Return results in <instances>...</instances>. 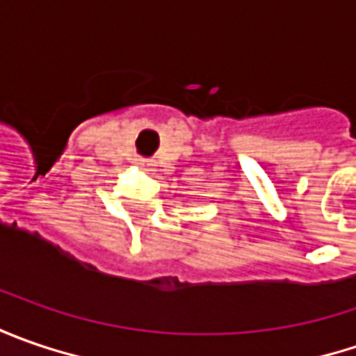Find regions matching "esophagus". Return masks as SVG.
<instances>
[{
	"mask_svg": "<svg viewBox=\"0 0 356 356\" xmlns=\"http://www.w3.org/2000/svg\"><path fill=\"white\" fill-rule=\"evenodd\" d=\"M136 166H138V168H143V170H152V166H154V164H152V160L138 158V160H136Z\"/></svg>",
	"mask_w": 356,
	"mask_h": 356,
	"instance_id": "34e87169",
	"label": "esophagus"
}]
</instances>
